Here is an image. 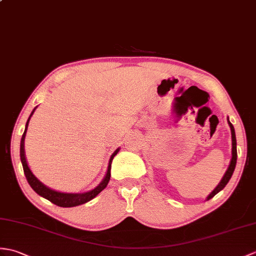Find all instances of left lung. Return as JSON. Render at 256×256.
<instances>
[{"instance_id": "1", "label": "left lung", "mask_w": 256, "mask_h": 256, "mask_svg": "<svg viewBox=\"0 0 256 256\" xmlns=\"http://www.w3.org/2000/svg\"><path fill=\"white\" fill-rule=\"evenodd\" d=\"M228 124L230 126V130H231V138H232V157H231V160H230V164H229V167L227 169V171H226V174H224L222 181L219 182L218 186L214 188V191L207 196V200L212 198L214 196H215L218 192H220L222 190L227 186V183L229 182L230 178L232 176V174L234 171V168H236V132H234V128L232 124H231V122L229 121V118H228Z\"/></svg>"}]
</instances>
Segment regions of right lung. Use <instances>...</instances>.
Wrapping results in <instances>:
<instances>
[{
  "instance_id": "right-lung-1",
  "label": "right lung",
  "mask_w": 256,
  "mask_h": 256,
  "mask_svg": "<svg viewBox=\"0 0 256 256\" xmlns=\"http://www.w3.org/2000/svg\"><path fill=\"white\" fill-rule=\"evenodd\" d=\"M37 108V106H36ZM36 108L32 110L30 116L28 118L27 123H26V128H25V132H24L22 136V140H20V160H22V169H24V174L26 176V179L29 183V186L32 188L34 191L39 194L40 196H42L46 200H50L51 203L56 204L60 207H74V206H78L82 204H85L87 202L92 200L94 198L102 191V190L106 188V186H108L109 180H110V176H111V164L112 160H114V156L120 150V148L112 154L110 160H109V164H108V170H106V174L104 178V180L101 181V183L97 188H94L92 191H88L85 193H62V192H58L52 190L50 188H48L42 182H40L37 178L34 176V174L32 172L30 168L28 167L27 160H26V156H25V136H26V132H27V128H28V123L29 120H30L32 116L34 114V112L36 110Z\"/></svg>"
}]
</instances>
